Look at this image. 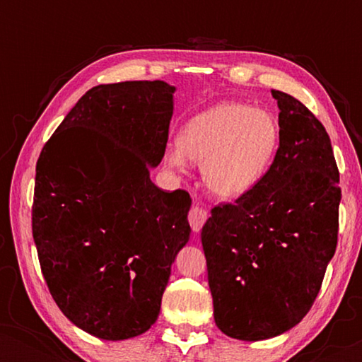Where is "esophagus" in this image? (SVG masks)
I'll list each match as a JSON object with an SVG mask.
<instances>
[{"label":"esophagus","mask_w":362,"mask_h":362,"mask_svg":"<svg viewBox=\"0 0 362 362\" xmlns=\"http://www.w3.org/2000/svg\"><path fill=\"white\" fill-rule=\"evenodd\" d=\"M187 219H189V224L192 227V230L199 232L202 229V226H204L206 219H207V212L199 206H192L191 211H189V216H187Z\"/></svg>","instance_id":"obj_1"}]
</instances>
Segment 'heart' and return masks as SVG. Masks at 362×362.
Listing matches in <instances>:
<instances>
[{
	"instance_id": "heart-1",
	"label": "heart",
	"mask_w": 362,
	"mask_h": 362,
	"mask_svg": "<svg viewBox=\"0 0 362 362\" xmlns=\"http://www.w3.org/2000/svg\"><path fill=\"white\" fill-rule=\"evenodd\" d=\"M280 143L281 128L274 113L249 103L221 102L186 122L177 146L165 153V165L181 173L187 160L194 161L212 194L235 199L264 180Z\"/></svg>"
}]
</instances>
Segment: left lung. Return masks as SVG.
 <instances>
[{
	"instance_id": "left-lung-1",
	"label": "left lung",
	"mask_w": 362,
	"mask_h": 362,
	"mask_svg": "<svg viewBox=\"0 0 362 362\" xmlns=\"http://www.w3.org/2000/svg\"><path fill=\"white\" fill-rule=\"evenodd\" d=\"M272 95L281 128L274 166L234 204L216 206L201 232L214 321L242 341L275 338L305 318L338 242L329 135L295 97Z\"/></svg>"
}]
</instances>
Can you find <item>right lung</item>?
Segmentation results:
<instances>
[{
    "instance_id": "right-lung-1",
    "label": "right lung",
    "mask_w": 362,
    "mask_h": 362,
    "mask_svg": "<svg viewBox=\"0 0 362 362\" xmlns=\"http://www.w3.org/2000/svg\"><path fill=\"white\" fill-rule=\"evenodd\" d=\"M176 87L88 90L36 165L33 237L54 301L77 328L122 341L150 329L191 234L186 191L150 180L165 156Z\"/></svg>"
}]
</instances>
